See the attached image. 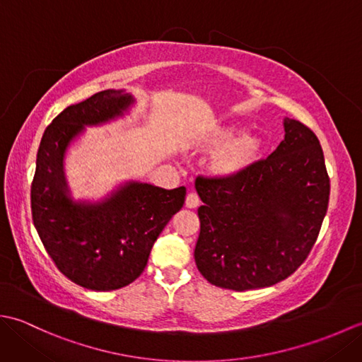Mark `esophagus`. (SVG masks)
Masks as SVG:
<instances>
[{
  "instance_id": "1",
  "label": "esophagus",
  "mask_w": 362,
  "mask_h": 362,
  "mask_svg": "<svg viewBox=\"0 0 362 362\" xmlns=\"http://www.w3.org/2000/svg\"><path fill=\"white\" fill-rule=\"evenodd\" d=\"M199 202H201V199H199L197 193H189V194L187 196L185 205L188 206V209H196V206L199 205Z\"/></svg>"
}]
</instances>
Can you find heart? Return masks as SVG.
<instances>
[{
  "instance_id": "heart-1",
  "label": "heart",
  "mask_w": 362,
  "mask_h": 362,
  "mask_svg": "<svg viewBox=\"0 0 362 362\" xmlns=\"http://www.w3.org/2000/svg\"><path fill=\"white\" fill-rule=\"evenodd\" d=\"M240 126L222 127L214 132L211 141L226 146L213 161V169L222 175H233L249 168L258 158L261 140L258 136L244 135Z\"/></svg>"
}]
</instances>
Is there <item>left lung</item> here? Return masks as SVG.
Wrapping results in <instances>:
<instances>
[{
    "label": "left lung",
    "instance_id": "1",
    "mask_svg": "<svg viewBox=\"0 0 362 362\" xmlns=\"http://www.w3.org/2000/svg\"><path fill=\"white\" fill-rule=\"evenodd\" d=\"M284 140L233 175H199L204 205L194 259L214 286H272L303 264L329 201L324 152L313 130L284 119Z\"/></svg>",
    "mask_w": 362,
    "mask_h": 362
}]
</instances>
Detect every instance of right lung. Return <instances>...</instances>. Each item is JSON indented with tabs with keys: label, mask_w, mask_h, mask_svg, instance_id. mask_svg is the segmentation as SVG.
<instances>
[{
	"label": "right lung",
	"mask_w": 362,
	"mask_h": 362,
	"mask_svg": "<svg viewBox=\"0 0 362 362\" xmlns=\"http://www.w3.org/2000/svg\"><path fill=\"white\" fill-rule=\"evenodd\" d=\"M124 91H99L66 107L45 129L30 183L37 233L66 279L91 291H113L136 280L153 243L185 202L187 189L129 183L99 205L74 204L66 196L62 158L83 126L118 117L132 104Z\"/></svg>",
	"instance_id": "add662e5"
}]
</instances>
